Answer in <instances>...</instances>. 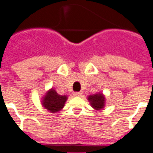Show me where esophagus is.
Instances as JSON below:
<instances>
[{
	"mask_svg": "<svg viewBox=\"0 0 153 153\" xmlns=\"http://www.w3.org/2000/svg\"><path fill=\"white\" fill-rule=\"evenodd\" d=\"M73 94H74V96H75V97H80V96H82L81 92H74Z\"/></svg>",
	"mask_w": 153,
	"mask_h": 153,
	"instance_id": "esophagus-1",
	"label": "esophagus"
}]
</instances>
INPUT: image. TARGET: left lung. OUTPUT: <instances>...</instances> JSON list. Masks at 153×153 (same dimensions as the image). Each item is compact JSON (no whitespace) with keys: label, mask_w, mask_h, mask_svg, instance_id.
I'll return each instance as SVG.
<instances>
[{"label":"left lung","mask_w":153,"mask_h":153,"mask_svg":"<svg viewBox=\"0 0 153 153\" xmlns=\"http://www.w3.org/2000/svg\"><path fill=\"white\" fill-rule=\"evenodd\" d=\"M87 100L89 101L92 108L95 110H102L105 105V97L102 92L89 95L87 97Z\"/></svg>","instance_id":"1"}]
</instances>
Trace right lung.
Here are the masks:
<instances>
[{"instance_id":"add662e5","label":"right lung","mask_w":153,"mask_h":153,"mask_svg":"<svg viewBox=\"0 0 153 153\" xmlns=\"http://www.w3.org/2000/svg\"><path fill=\"white\" fill-rule=\"evenodd\" d=\"M67 100V95H60L55 91V89L51 88L41 98V104L48 111L56 114L62 109Z\"/></svg>"}]
</instances>
